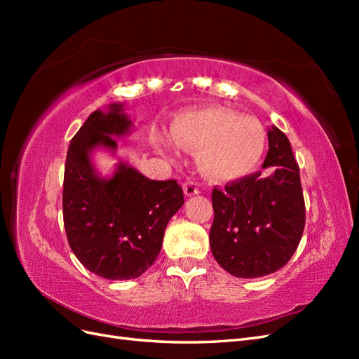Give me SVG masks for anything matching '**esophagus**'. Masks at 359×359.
Here are the masks:
<instances>
[{
	"label": "esophagus",
	"instance_id": "1",
	"mask_svg": "<svg viewBox=\"0 0 359 359\" xmlns=\"http://www.w3.org/2000/svg\"><path fill=\"white\" fill-rule=\"evenodd\" d=\"M182 189H184V193H186V196H194V194H199V187L194 181L184 182Z\"/></svg>",
	"mask_w": 359,
	"mask_h": 359
}]
</instances>
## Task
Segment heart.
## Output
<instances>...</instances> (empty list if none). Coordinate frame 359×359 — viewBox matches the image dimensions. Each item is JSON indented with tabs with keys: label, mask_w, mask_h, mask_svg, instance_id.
Segmentation results:
<instances>
[{
	"label": "heart",
	"mask_w": 359,
	"mask_h": 359,
	"mask_svg": "<svg viewBox=\"0 0 359 359\" xmlns=\"http://www.w3.org/2000/svg\"><path fill=\"white\" fill-rule=\"evenodd\" d=\"M172 137L181 148L196 153L201 172L215 181L247 175L266 148V132L256 118L224 107H206L181 116L172 127ZM157 145L163 154H170L166 139Z\"/></svg>",
	"instance_id": "1"
}]
</instances>
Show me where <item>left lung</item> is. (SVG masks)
<instances>
[{
    "mask_svg": "<svg viewBox=\"0 0 359 359\" xmlns=\"http://www.w3.org/2000/svg\"><path fill=\"white\" fill-rule=\"evenodd\" d=\"M268 154L262 172L214 189L210 244L227 273L256 278L285 266L301 241L306 206L299 168L289 139L276 126L268 128Z\"/></svg>",
    "mask_w": 359,
    "mask_h": 359,
    "instance_id": "1",
    "label": "left lung"
}]
</instances>
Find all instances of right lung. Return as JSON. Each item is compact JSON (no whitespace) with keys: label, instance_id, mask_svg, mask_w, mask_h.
<instances>
[{"label":"right lung","instance_id":"1","mask_svg":"<svg viewBox=\"0 0 359 359\" xmlns=\"http://www.w3.org/2000/svg\"><path fill=\"white\" fill-rule=\"evenodd\" d=\"M123 103L97 109L72 139L64 170L62 215L74 256L91 273L107 280L142 276L157 259L165 229L184 203L175 180L154 181L126 161L112 175L97 170L93 156L115 154L114 137L132 133Z\"/></svg>","mask_w":359,"mask_h":359}]
</instances>
